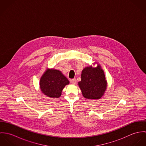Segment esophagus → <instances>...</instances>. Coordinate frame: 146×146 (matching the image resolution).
<instances>
[{"mask_svg": "<svg viewBox=\"0 0 146 146\" xmlns=\"http://www.w3.org/2000/svg\"><path fill=\"white\" fill-rule=\"evenodd\" d=\"M70 82L73 84H75L76 83V79H71L70 80Z\"/></svg>", "mask_w": 146, "mask_h": 146, "instance_id": "esophagus-1", "label": "esophagus"}]
</instances>
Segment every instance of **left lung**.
I'll return each instance as SVG.
<instances>
[{
    "label": "left lung",
    "mask_w": 146,
    "mask_h": 146,
    "mask_svg": "<svg viewBox=\"0 0 146 146\" xmlns=\"http://www.w3.org/2000/svg\"><path fill=\"white\" fill-rule=\"evenodd\" d=\"M78 85L85 98L100 99L107 89V81L101 66L98 64L96 67H85L82 72V80Z\"/></svg>",
    "instance_id": "obj_1"
}]
</instances>
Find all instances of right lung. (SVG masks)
Returning a JSON list of instances; mask_svg holds the SVG:
<instances>
[{
  "mask_svg": "<svg viewBox=\"0 0 146 146\" xmlns=\"http://www.w3.org/2000/svg\"><path fill=\"white\" fill-rule=\"evenodd\" d=\"M62 73L54 69H47L40 80V88L42 93L50 98H59L64 87L69 84Z\"/></svg>",
  "mask_w": 146,
  "mask_h": 146,
  "instance_id": "obj_1",
  "label": "right lung"
}]
</instances>
